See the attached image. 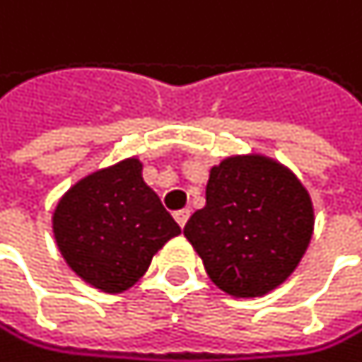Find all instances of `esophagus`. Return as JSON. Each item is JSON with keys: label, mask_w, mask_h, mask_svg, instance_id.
I'll list each match as a JSON object with an SVG mask.
<instances>
[{"label": "esophagus", "mask_w": 362, "mask_h": 362, "mask_svg": "<svg viewBox=\"0 0 362 362\" xmlns=\"http://www.w3.org/2000/svg\"><path fill=\"white\" fill-rule=\"evenodd\" d=\"M189 215H191L189 208H182V211H175V213H173V217H175V221H177L180 228H185V223L189 221Z\"/></svg>", "instance_id": "esophagus-1"}]
</instances>
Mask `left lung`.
<instances>
[{
	"instance_id": "left-lung-1",
	"label": "left lung",
	"mask_w": 362,
	"mask_h": 362,
	"mask_svg": "<svg viewBox=\"0 0 362 362\" xmlns=\"http://www.w3.org/2000/svg\"><path fill=\"white\" fill-rule=\"evenodd\" d=\"M313 226V202L296 173L252 154L211 169L206 206L191 215L185 236L221 291L260 298L296 272Z\"/></svg>"
}]
</instances>
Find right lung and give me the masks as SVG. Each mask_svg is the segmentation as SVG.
Listing matches in <instances>:
<instances>
[{"mask_svg":"<svg viewBox=\"0 0 362 362\" xmlns=\"http://www.w3.org/2000/svg\"><path fill=\"white\" fill-rule=\"evenodd\" d=\"M56 245L84 282L121 293L136 284L180 226L143 180L139 158L93 171L69 189L52 217Z\"/></svg>","mask_w":362,"mask_h":362,"instance_id":"obj_1","label":"right lung"}]
</instances>
